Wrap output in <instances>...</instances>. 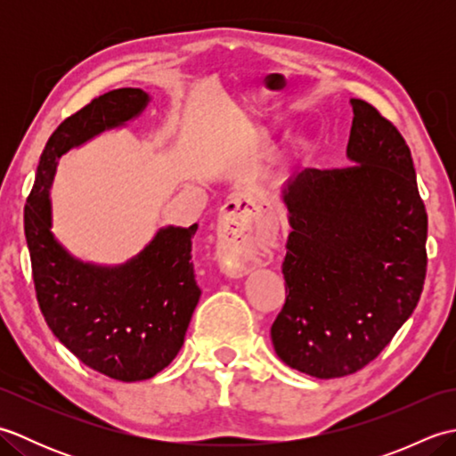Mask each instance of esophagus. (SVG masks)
I'll use <instances>...</instances> for the list:
<instances>
[{
    "mask_svg": "<svg viewBox=\"0 0 456 456\" xmlns=\"http://www.w3.org/2000/svg\"><path fill=\"white\" fill-rule=\"evenodd\" d=\"M223 240L219 245V260L227 273L243 276L248 268L263 260V250L256 247L255 239V213L253 211H227L225 225L221 229Z\"/></svg>",
    "mask_w": 456,
    "mask_h": 456,
    "instance_id": "obj_1",
    "label": "esophagus"
}]
</instances>
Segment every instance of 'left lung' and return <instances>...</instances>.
I'll return each instance as SVG.
<instances>
[{
  "label": "left lung",
  "mask_w": 456,
  "mask_h": 456,
  "mask_svg": "<svg viewBox=\"0 0 456 456\" xmlns=\"http://www.w3.org/2000/svg\"><path fill=\"white\" fill-rule=\"evenodd\" d=\"M345 168H305L288 182L292 233L274 351L315 378L354 374L408 322L428 273V211L395 125L351 100Z\"/></svg>",
  "instance_id": "8db88e82"
}]
</instances>
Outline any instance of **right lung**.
<instances>
[{
    "label": "right lung",
    "instance_id": "add662e5",
    "mask_svg": "<svg viewBox=\"0 0 456 456\" xmlns=\"http://www.w3.org/2000/svg\"><path fill=\"white\" fill-rule=\"evenodd\" d=\"M147 102L149 95L139 88H119L66 118L46 142L25 203V237L46 325L86 366L121 382L152 378L183 345L201 296L191 263L198 225L159 231L152 243L123 266L84 265L51 233L48 188L61 154L129 121Z\"/></svg>",
    "mask_w": 456,
    "mask_h": 456
}]
</instances>
